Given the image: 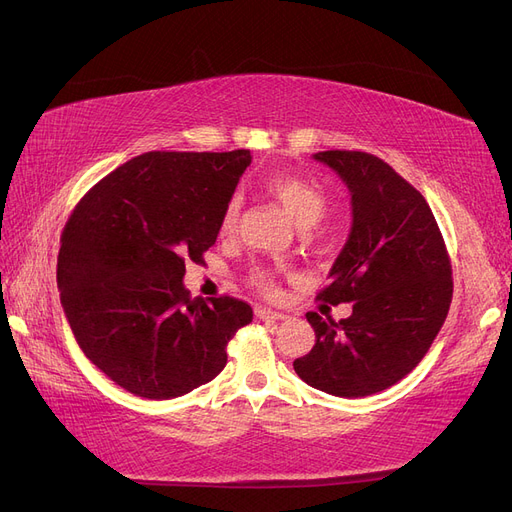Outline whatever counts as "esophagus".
Wrapping results in <instances>:
<instances>
[{
	"label": "esophagus",
	"instance_id": "obj_1",
	"mask_svg": "<svg viewBox=\"0 0 512 512\" xmlns=\"http://www.w3.org/2000/svg\"><path fill=\"white\" fill-rule=\"evenodd\" d=\"M255 314L259 320H282L287 318L282 312H276V310H270V308H263V306H257L255 308Z\"/></svg>",
	"mask_w": 512,
	"mask_h": 512
}]
</instances>
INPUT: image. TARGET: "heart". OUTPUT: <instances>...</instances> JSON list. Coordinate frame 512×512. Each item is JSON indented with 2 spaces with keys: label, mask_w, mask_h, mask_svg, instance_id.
I'll list each match as a JSON object with an SVG mask.
<instances>
[{
  "label": "heart",
  "mask_w": 512,
  "mask_h": 512,
  "mask_svg": "<svg viewBox=\"0 0 512 512\" xmlns=\"http://www.w3.org/2000/svg\"><path fill=\"white\" fill-rule=\"evenodd\" d=\"M268 192L285 206V211L293 217V221L301 227L314 225L327 211V196L323 187L314 181L291 177V175H278L268 181ZM240 217V198L232 196L227 200L221 219H219V234L227 236L236 230V223ZM251 285L261 293H274L276 280L270 270H255L251 274Z\"/></svg>",
  "instance_id": "heart-1"
}]
</instances>
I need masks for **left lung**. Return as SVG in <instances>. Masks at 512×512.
<instances>
[{"label":"left lung","instance_id":"left-lung-1","mask_svg":"<svg viewBox=\"0 0 512 512\" xmlns=\"http://www.w3.org/2000/svg\"><path fill=\"white\" fill-rule=\"evenodd\" d=\"M352 196V230L318 293L352 304L335 323L308 312L316 344L293 369L308 386L344 399L382 392L418 367L441 331L451 295L445 240L424 196L365 151H318Z\"/></svg>","mask_w":512,"mask_h":512}]
</instances>
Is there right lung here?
Listing matches in <instances>:
<instances>
[{
  "label": "right lung",
  "instance_id": "1",
  "mask_svg": "<svg viewBox=\"0 0 512 512\" xmlns=\"http://www.w3.org/2000/svg\"><path fill=\"white\" fill-rule=\"evenodd\" d=\"M249 149L147 151L103 177L73 208L56 280L75 342L111 382L151 401L211 382L227 342L253 320L246 301L189 297Z\"/></svg>",
  "mask_w": 512,
  "mask_h": 512
}]
</instances>
